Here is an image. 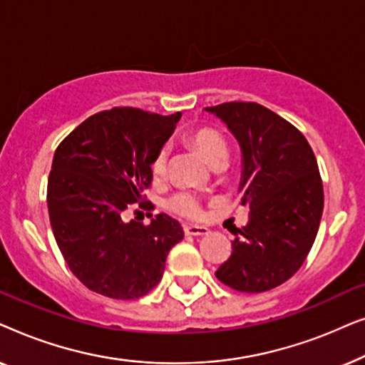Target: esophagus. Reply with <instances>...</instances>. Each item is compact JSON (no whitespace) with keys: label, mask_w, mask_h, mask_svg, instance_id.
<instances>
[{"label":"esophagus","mask_w":365,"mask_h":365,"mask_svg":"<svg viewBox=\"0 0 365 365\" xmlns=\"http://www.w3.org/2000/svg\"><path fill=\"white\" fill-rule=\"evenodd\" d=\"M184 234L186 236H206L209 229L206 226H197V224H184Z\"/></svg>","instance_id":"obj_1"}]
</instances>
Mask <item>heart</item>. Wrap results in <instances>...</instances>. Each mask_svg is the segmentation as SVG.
Here are the masks:
<instances>
[{
	"label": "heart",
	"mask_w": 365,
	"mask_h": 365,
	"mask_svg": "<svg viewBox=\"0 0 365 365\" xmlns=\"http://www.w3.org/2000/svg\"><path fill=\"white\" fill-rule=\"evenodd\" d=\"M187 143L206 159V161L214 166L216 163H222L226 159L227 146L224 143L221 134L212 128H197L187 133ZM169 163V151L166 148L158 153L156 159L153 163V171L156 176H163L168 169ZM168 206L171 211L181 214L186 217H199L201 216V204L197 197L192 196L191 192H179L176 196L169 199Z\"/></svg>",
	"instance_id": "1"
}]
</instances>
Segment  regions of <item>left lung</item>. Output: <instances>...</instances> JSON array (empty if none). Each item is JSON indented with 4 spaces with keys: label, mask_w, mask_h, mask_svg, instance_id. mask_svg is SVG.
<instances>
[{
    "label": "left lung",
    "mask_w": 365,
    "mask_h": 365,
    "mask_svg": "<svg viewBox=\"0 0 365 365\" xmlns=\"http://www.w3.org/2000/svg\"><path fill=\"white\" fill-rule=\"evenodd\" d=\"M241 148V202L251 209L242 237L216 271L226 286L264 292L286 282L306 261L324 209L317 161L291 123L256 103L206 108Z\"/></svg>",
    "instance_id": "1"
}]
</instances>
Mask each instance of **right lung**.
<instances>
[{"mask_svg": "<svg viewBox=\"0 0 365 365\" xmlns=\"http://www.w3.org/2000/svg\"><path fill=\"white\" fill-rule=\"evenodd\" d=\"M171 116L114 108L88 118L59 144L48 179L54 239L71 272L91 291L138 299L161 281L166 257L184 237L176 219L124 222L143 201L153 163L176 129Z\"/></svg>", "mask_w": 365, "mask_h": 365, "instance_id": "obj_1", "label": "right lung"}]
</instances>
